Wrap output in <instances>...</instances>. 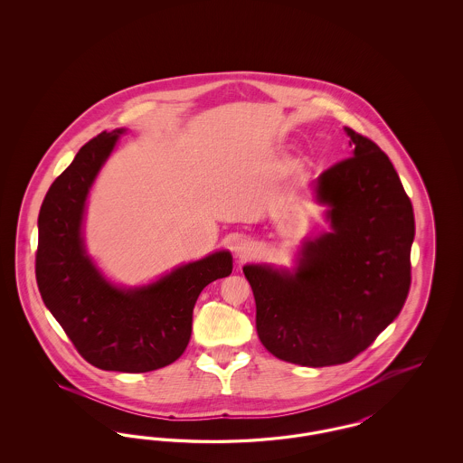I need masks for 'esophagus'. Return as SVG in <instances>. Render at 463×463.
Segmentation results:
<instances>
[{
	"label": "esophagus",
	"mask_w": 463,
	"mask_h": 463,
	"mask_svg": "<svg viewBox=\"0 0 463 463\" xmlns=\"http://www.w3.org/2000/svg\"><path fill=\"white\" fill-rule=\"evenodd\" d=\"M253 251H255V244L250 240H246V238H241V240L234 242V253L240 260L250 259L253 255Z\"/></svg>",
	"instance_id": "obj_1"
}]
</instances>
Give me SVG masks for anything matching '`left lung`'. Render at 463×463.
Segmentation results:
<instances>
[{"mask_svg":"<svg viewBox=\"0 0 463 463\" xmlns=\"http://www.w3.org/2000/svg\"><path fill=\"white\" fill-rule=\"evenodd\" d=\"M353 156L325 170L317 199L331 232L306 242L295 274L244 265L265 349L302 366H333L368 349L406 302L415 215L387 155L345 128Z\"/></svg>","mask_w":463,"mask_h":463,"instance_id":"1","label":"left lung"}]
</instances>
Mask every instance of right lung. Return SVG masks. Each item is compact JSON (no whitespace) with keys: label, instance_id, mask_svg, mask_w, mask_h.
Segmentation results:
<instances>
[{"label":"right lung","instance_id":"obj_1","mask_svg":"<svg viewBox=\"0 0 463 463\" xmlns=\"http://www.w3.org/2000/svg\"><path fill=\"white\" fill-rule=\"evenodd\" d=\"M119 133L93 137L50 185L38 217L36 279L44 306L90 364L146 373L172 364L185 351L199 293L232 272V257L217 251L128 291L100 276L85 255L81 221L90 185Z\"/></svg>","mask_w":463,"mask_h":463}]
</instances>
